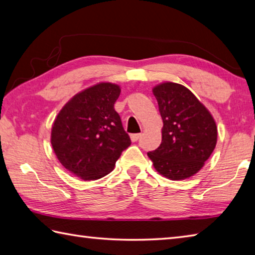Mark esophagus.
<instances>
[{
	"instance_id": "obj_1",
	"label": "esophagus",
	"mask_w": 255,
	"mask_h": 255,
	"mask_svg": "<svg viewBox=\"0 0 255 255\" xmlns=\"http://www.w3.org/2000/svg\"><path fill=\"white\" fill-rule=\"evenodd\" d=\"M140 137H141V133H132V135H130V139L131 141H137Z\"/></svg>"
}]
</instances>
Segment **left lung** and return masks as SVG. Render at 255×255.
Returning <instances> with one entry per match:
<instances>
[{
    "label": "left lung",
    "instance_id": "8db88e82",
    "mask_svg": "<svg viewBox=\"0 0 255 255\" xmlns=\"http://www.w3.org/2000/svg\"><path fill=\"white\" fill-rule=\"evenodd\" d=\"M163 119L161 143L147 152L159 174L173 180L196 174L214 150V119L186 87L165 82L152 89Z\"/></svg>",
    "mask_w": 255,
    "mask_h": 255
}]
</instances>
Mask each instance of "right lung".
<instances>
[{
  "instance_id": "right-lung-1",
  "label": "right lung",
  "mask_w": 255,
  "mask_h": 255,
  "mask_svg": "<svg viewBox=\"0 0 255 255\" xmlns=\"http://www.w3.org/2000/svg\"><path fill=\"white\" fill-rule=\"evenodd\" d=\"M120 88L98 83L76 95L54 120L51 143L64 168L83 180L104 177L130 146L114 108Z\"/></svg>"
}]
</instances>
